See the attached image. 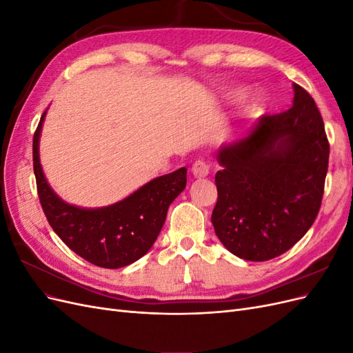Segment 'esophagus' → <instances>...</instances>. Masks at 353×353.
Returning <instances> with one entry per match:
<instances>
[{
  "label": "esophagus",
  "instance_id": "1",
  "mask_svg": "<svg viewBox=\"0 0 353 353\" xmlns=\"http://www.w3.org/2000/svg\"><path fill=\"white\" fill-rule=\"evenodd\" d=\"M191 170H193V175L196 178H205L210 172V166L205 162V160H196Z\"/></svg>",
  "mask_w": 353,
  "mask_h": 353
}]
</instances>
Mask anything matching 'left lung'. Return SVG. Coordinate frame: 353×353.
Returning <instances> with one entry per match:
<instances>
[{
  "label": "left lung",
  "instance_id": "obj_1",
  "mask_svg": "<svg viewBox=\"0 0 353 353\" xmlns=\"http://www.w3.org/2000/svg\"><path fill=\"white\" fill-rule=\"evenodd\" d=\"M293 87L290 109L263 116L248 137L218 152L212 223L221 243L245 261L292 249L321 208L330 144L314 99Z\"/></svg>",
  "mask_w": 353,
  "mask_h": 353
}]
</instances>
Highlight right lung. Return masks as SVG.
Returning <instances> with one entry per match:
<instances>
[{
	"label": "right lung",
	"instance_id": "1",
	"mask_svg": "<svg viewBox=\"0 0 353 353\" xmlns=\"http://www.w3.org/2000/svg\"><path fill=\"white\" fill-rule=\"evenodd\" d=\"M42 113L34 134V172L47 221L70 250L100 268H122L144 256L162 230L169 205L187 184V169L159 176L125 200L108 208L81 209L56 196L42 174L38 143Z\"/></svg>",
	"mask_w": 353,
	"mask_h": 353
}]
</instances>
